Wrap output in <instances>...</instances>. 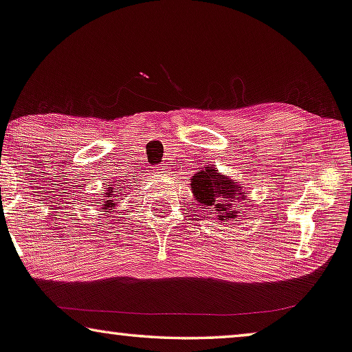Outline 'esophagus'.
I'll return each mask as SVG.
<instances>
[{
  "mask_svg": "<svg viewBox=\"0 0 352 352\" xmlns=\"http://www.w3.org/2000/svg\"><path fill=\"white\" fill-rule=\"evenodd\" d=\"M167 169H169V167H167V164H161V167H158V170L160 172H164V174L167 172Z\"/></svg>",
  "mask_w": 352,
  "mask_h": 352,
  "instance_id": "1",
  "label": "esophagus"
}]
</instances>
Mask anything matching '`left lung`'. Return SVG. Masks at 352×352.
Wrapping results in <instances>:
<instances>
[{"mask_svg": "<svg viewBox=\"0 0 352 352\" xmlns=\"http://www.w3.org/2000/svg\"><path fill=\"white\" fill-rule=\"evenodd\" d=\"M192 196L202 206L212 208L214 217L223 224L232 223L240 217V204L246 201L248 191L242 183L223 175L212 164L204 166L190 178ZM243 210V208H242Z\"/></svg>", "mask_w": 352, "mask_h": 352, "instance_id": "8db88e82", "label": "left lung"}]
</instances>
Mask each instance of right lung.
Here are the masks:
<instances>
[{
    "label": "right lung",
    "instance_id": "right-lung-1",
    "mask_svg": "<svg viewBox=\"0 0 352 352\" xmlns=\"http://www.w3.org/2000/svg\"><path fill=\"white\" fill-rule=\"evenodd\" d=\"M112 197H117V194H113V188H109L107 192H104V199L102 201V208L101 210H106V212L110 213V210H113L117 207V202H113Z\"/></svg>",
    "mask_w": 352,
    "mask_h": 352
}]
</instances>
